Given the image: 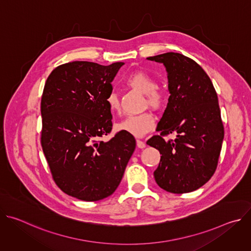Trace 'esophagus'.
<instances>
[{
  "instance_id": "obj_1",
  "label": "esophagus",
  "mask_w": 251,
  "mask_h": 251,
  "mask_svg": "<svg viewBox=\"0 0 251 251\" xmlns=\"http://www.w3.org/2000/svg\"><path fill=\"white\" fill-rule=\"evenodd\" d=\"M136 143H137V147L140 148V149H143V148L146 147L145 142H143V141H141V140H139V139L136 141Z\"/></svg>"
}]
</instances>
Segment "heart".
Listing matches in <instances>:
<instances>
[{"instance_id":"1","label":"heart","mask_w":251,"mask_h":251,"mask_svg":"<svg viewBox=\"0 0 251 251\" xmlns=\"http://www.w3.org/2000/svg\"><path fill=\"white\" fill-rule=\"evenodd\" d=\"M126 83L133 89L145 94V106H150L155 110L162 109L164 107L167 100L165 91L157 87L155 78L145 71L139 70L131 74L126 78ZM106 103L112 113L119 114L121 112V103L117 93L112 91L107 95ZM155 121L154 114L150 111H145L138 115L128 116L119 124V128L135 137H142L153 130Z\"/></svg>"}]
</instances>
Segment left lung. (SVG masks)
<instances>
[{"label": "left lung", "instance_id": "left-lung-1", "mask_svg": "<svg viewBox=\"0 0 251 251\" xmlns=\"http://www.w3.org/2000/svg\"><path fill=\"white\" fill-rule=\"evenodd\" d=\"M161 62L168 73L170 97L157 131L147 144L159 150L154 172L160 188L173 194L198 190L218 167L225 136L216 89L205 71L192 58L167 52L148 57ZM175 132V140L163 137Z\"/></svg>", "mask_w": 251, "mask_h": 251}]
</instances>
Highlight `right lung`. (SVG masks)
Masks as SVG:
<instances>
[{
	"instance_id": "right-lung-1",
	"label": "right lung",
	"mask_w": 251,
	"mask_h": 251,
	"mask_svg": "<svg viewBox=\"0 0 251 251\" xmlns=\"http://www.w3.org/2000/svg\"><path fill=\"white\" fill-rule=\"evenodd\" d=\"M123 62L73 61L55 67L45 84L41 143L53 181L68 196L96 201L119 186L135 150L133 135L112 130L106 97Z\"/></svg>"
}]
</instances>
